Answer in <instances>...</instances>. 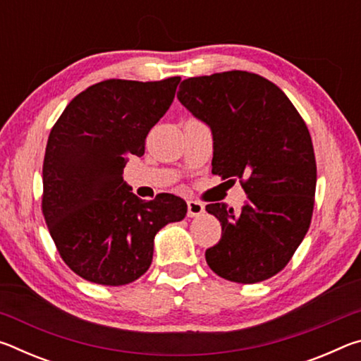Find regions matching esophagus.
Listing matches in <instances>:
<instances>
[{
  "label": "esophagus",
  "mask_w": 361,
  "mask_h": 361,
  "mask_svg": "<svg viewBox=\"0 0 361 361\" xmlns=\"http://www.w3.org/2000/svg\"><path fill=\"white\" fill-rule=\"evenodd\" d=\"M204 213V204L197 200H188V216H200Z\"/></svg>",
  "instance_id": "34e87169"
}]
</instances>
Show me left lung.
Masks as SVG:
<instances>
[{"label": "left lung", "instance_id": "8db88e82", "mask_svg": "<svg viewBox=\"0 0 361 361\" xmlns=\"http://www.w3.org/2000/svg\"><path fill=\"white\" fill-rule=\"evenodd\" d=\"M176 97L212 129V172L239 178L247 192L239 212L205 207L221 223L207 264L235 283L271 279L288 264L312 219L317 164L307 126L276 84L248 71L188 78Z\"/></svg>", "mask_w": 361, "mask_h": 361}]
</instances>
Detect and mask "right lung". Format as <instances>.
Segmentation results:
<instances>
[{
	"mask_svg": "<svg viewBox=\"0 0 361 361\" xmlns=\"http://www.w3.org/2000/svg\"><path fill=\"white\" fill-rule=\"evenodd\" d=\"M180 76L154 82L106 79L73 99L49 133L42 164V215L60 256L92 283L142 277L164 226L188 205L173 194L145 202L122 178L129 157L167 113Z\"/></svg>",
	"mask_w": 361,
	"mask_h": 361,
	"instance_id": "obj_1",
	"label": "right lung"
}]
</instances>
